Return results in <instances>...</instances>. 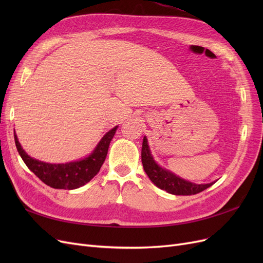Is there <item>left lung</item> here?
Masks as SVG:
<instances>
[{"instance_id": "8db88e82", "label": "left lung", "mask_w": 263, "mask_h": 263, "mask_svg": "<svg viewBox=\"0 0 263 263\" xmlns=\"http://www.w3.org/2000/svg\"><path fill=\"white\" fill-rule=\"evenodd\" d=\"M141 162L144 165V170L147 173L149 179L154 182L159 189L164 190L166 192L174 195H194L202 192L213 185L215 182L208 183V184H195V183L189 182L184 179H181L176 174L161 168L157 164L151 156L150 149L148 146L147 138L144 137L141 148Z\"/></svg>"}]
</instances>
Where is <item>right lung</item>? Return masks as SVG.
<instances>
[{
    "label": "right lung",
    "mask_w": 263,
    "mask_h": 263,
    "mask_svg": "<svg viewBox=\"0 0 263 263\" xmlns=\"http://www.w3.org/2000/svg\"><path fill=\"white\" fill-rule=\"evenodd\" d=\"M116 129L117 126L107 132L89 157L81 159L79 161L59 164L43 162L29 157L23 150L15 133L14 139L23 161L28 166V169L36 177L41 179L45 184L53 189L74 190L86 184L87 182H90L97 176L103 162L105 161L110 140L113 139Z\"/></svg>",
    "instance_id": "right-lung-1"
}]
</instances>
